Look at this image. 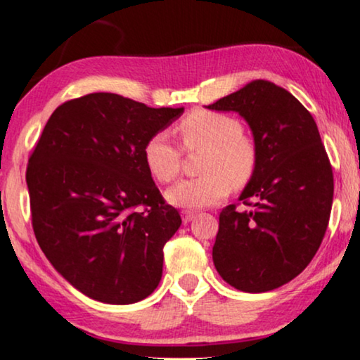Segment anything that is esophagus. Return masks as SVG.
Segmentation results:
<instances>
[{
    "label": "esophagus",
    "mask_w": 360,
    "mask_h": 360,
    "mask_svg": "<svg viewBox=\"0 0 360 360\" xmlns=\"http://www.w3.org/2000/svg\"><path fill=\"white\" fill-rule=\"evenodd\" d=\"M195 212L193 210H184L181 212V220H184V224H188V221H192L195 219Z\"/></svg>",
    "instance_id": "1"
}]
</instances>
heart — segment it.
Returning a JSON list of instances; mask_svg holds the SVG:
<instances>
[{
  "label": "heart",
  "mask_w": 360,
  "mask_h": 360,
  "mask_svg": "<svg viewBox=\"0 0 360 360\" xmlns=\"http://www.w3.org/2000/svg\"><path fill=\"white\" fill-rule=\"evenodd\" d=\"M185 148H205L197 179L181 180L167 192L168 202L176 207L202 208L224 200L233 188L245 187L257 168V146L243 133L242 122L229 113L195 110L176 125ZM143 160L160 184L179 176L181 150L167 133L158 131L146 140Z\"/></svg>",
  "instance_id": "b5f03b06"
}]
</instances>
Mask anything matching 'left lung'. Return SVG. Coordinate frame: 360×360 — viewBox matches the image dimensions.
<instances>
[{"instance_id":"obj_1","label":"left lung","mask_w":360,"mask_h":360,"mask_svg":"<svg viewBox=\"0 0 360 360\" xmlns=\"http://www.w3.org/2000/svg\"><path fill=\"white\" fill-rule=\"evenodd\" d=\"M210 110L240 113L254 133L257 168L240 200L220 212L214 264L242 292L290 282L310 264L329 225L334 175L317 125L285 88L254 79Z\"/></svg>"}]
</instances>
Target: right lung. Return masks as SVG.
Returning <instances> with one entry per match:
<instances>
[{"label":"right lung","instance_id":"1","mask_svg":"<svg viewBox=\"0 0 360 360\" xmlns=\"http://www.w3.org/2000/svg\"><path fill=\"white\" fill-rule=\"evenodd\" d=\"M181 113L90 93L58 106L30 155L38 245L91 299L133 304L160 283L163 247L181 219L155 185L143 146Z\"/></svg>","mask_w":360,"mask_h":360}]
</instances>
